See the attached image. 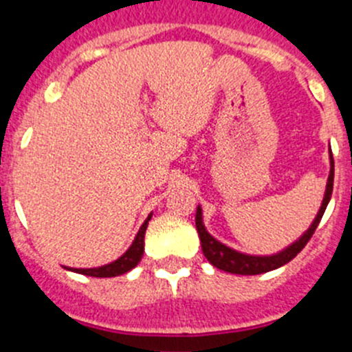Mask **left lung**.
<instances>
[{
    "label": "left lung",
    "mask_w": 352,
    "mask_h": 352,
    "mask_svg": "<svg viewBox=\"0 0 352 352\" xmlns=\"http://www.w3.org/2000/svg\"><path fill=\"white\" fill-rule=\"evenodd\" d=\"M333 176H335V164L333 157H331V170H329L328 185H326V195L322 199V206L317 213L316 220L310 226V229L305 232L300 238V241H296L294 245L287 248V250L276 254L272 257H256V256H245V254H239V252L231 250L229 247L222 245L220 241L210 236L206 232L203 226V220H201V208H197V213H195V227H197L199 238H201V247H203V254L206 256V259L213 264L214 268L223 270L227 273H234V275H259V273L272 272V270L280 268L284 264H287L289 261H292L294 257L300 254L305 248V245L309 243L312 234L316 232L317 226L321 222L322 214H324L326 206H328L329 199H331V192H333Z\"/></svg>",
    "instance_id": "8db88e82"
}]
</instances>
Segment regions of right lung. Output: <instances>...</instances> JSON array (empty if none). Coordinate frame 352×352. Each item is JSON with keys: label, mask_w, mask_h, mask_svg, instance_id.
<instances>
[{"label": "right lung", "mask_w": 352, "mask_h": 352, "mask_svg": "<svg viewBox=\"0 0 352 352\" xmlns=\"http://www.w3.org/2000/svg\"><path fill=\"white\" fill-rule=\"evenodd\" d=\"M149 219H151V214H149L146 222L142 223V227L139 229L138 236L133 239L132 247L123 254L118 261L114 263L107 264V266H102V268H89V270H72V272L76 273H82V275L88 276H98V278H105V276H118L123 275V273L130 272L132 268L138 266V263L141 261L142 254H144V234H146V227H148Z\"/></svg>", "instance_id": "add662e5"}]
</instances>
